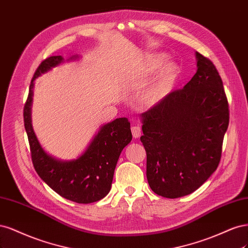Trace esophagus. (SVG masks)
I'll return each instance as SVG.
<instances>
[{
  "mask_svg": "<svg viewBox=\"0 0 248 248\" xmlns=\"http://www.w3.org/2000/svg\"><path fill=\"white\" fill-rule=\"evenodd\" d=\"M131 131H132L133 137H134L135 139H136V138H139L140 136H141V133H142L141 126H139V125H134V126H132Z\"/></svg>",
  "mask_w": 248,
  "mask_h": 248,
  "instance_id": "obj_1",
  "label": "esophagus"
}]
</instances>
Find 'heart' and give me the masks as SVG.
<instances>
[{"label": "heart", "instance_id": "obj_1", "mask_svg": "<svg viewBox=\"0 0 248 248\" xmlns=\"http://www.w3.org/2000/svg\"><path fill=\"white\" fill-rule=\"evenodd\" d=\"M167 54L155 52L145 58L142 65V72L150 74L157 70L150 82L142 92L140 101L143 106L154 107L165 100L174 89L179 77V66L174 61H164Z\"/></svg>", "mask_w": 248, "mask_h": 248}]
</instances>
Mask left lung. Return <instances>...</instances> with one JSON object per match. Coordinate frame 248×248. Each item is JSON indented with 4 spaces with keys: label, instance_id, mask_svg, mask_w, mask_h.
<instances>
[{
    "label": "left lung",
    "instance_id": "8db88e82",
    "mask_svg": "<svg viewBox=\"0 0 248 248\" xmlns=\"http://www.w3.org/2000/svg\"><path fill=\"white\" fill-rule=\"evenodd\" d=\"M195 54L193 78L140 115L146 177L150 188L164 198L187 196L211 176L229 125L228 100L218 72L211 61Z\"/></svg>",
    "mask_w": 248,
    "mask_h": 248
}]
</instances>
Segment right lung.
<instances>
[{"instance_id": "1", "label": "right lung", "mask_w": 248, "mask_h": 248, "mask_svg": "<svg viewBox=\"0 0 248 248\" xmlns=\"http://www.w3.org/2000/svg\"><path fill=\"white\" fill-rule=\"evenodd\" d=\"M79 60L80 55L77 54L66 61L62 55H54L41 62L31 79L29 97L23 109V121L31 161L40 178L62 198L79 204H89L99 201L110 191L118 157L132 140L129 119L121 117L104 124L81 155L66 161L47 153L40 144L31 124V105L36 79L62 62Z\"/></svg>"}]
</instances>
